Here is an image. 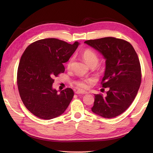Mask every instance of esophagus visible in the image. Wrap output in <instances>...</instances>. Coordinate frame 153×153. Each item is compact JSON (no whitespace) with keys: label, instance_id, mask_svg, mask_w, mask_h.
Wrapping results in <instances>:
<instances>
[{"label":"esophagus","instance_id":"1","mask_svg":"<svg viewBox=\"0 0 153 153\" xmlns=\"http://www.w3.org/2000/svg\"><path fill=\"white\" fill-rule=\"evenodd\" d=\"M75 93H76V94H87V92L84 91H76L75 92Z\"/></svg>","mask_w":153,"mask_h":153}]
</instances>
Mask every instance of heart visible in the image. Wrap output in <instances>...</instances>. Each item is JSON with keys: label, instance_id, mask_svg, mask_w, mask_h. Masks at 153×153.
<instances>
[{"label": "heart", "instance_id": "b5f03b06", "mask_svg": "<svg viewBox=\"0 0 153 153\" xmlns=\"http://www.w3.org/2000/svg\"><path fill=\"white\" fill-rule=\"evenodd\" d=\"M82 57L84 59L85 62L89 65V66L92 64H94L96 65L98 62L99 58L98 55H97L94 51H92L89 49H86L84 52H82ZM73 59H71L70 61H69L68 66H69L71 63ZM91 82V80L90 79H84V78H82V79L78 80L75 81V84L76 85V87L80 88V89H85L87 87L88 84Z\"/></svg>", "mask_w": 153, "mask_h": 153}]
</instances>
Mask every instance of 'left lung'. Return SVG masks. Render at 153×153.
<instances>
[{
	"label": "left lung",
	"instance_id": "obj_1",
	"mask_svg": "<svg viewBox=\"0 0 153 153\" xmlns=\"http://www.w3.org/2000/svg\"><path fill=\"white\" fill-rule=\"evenodd\" d=\"M84 43L98 51L106 60L101 84L108 91L105 97L94 94L92 112L107 119L117 117L131 105L139 89L142 75L138 55L128 41L113 37Z\"/></svg>",
	"mask_w": 153,
	"mask_h": 153
}]
</instances>
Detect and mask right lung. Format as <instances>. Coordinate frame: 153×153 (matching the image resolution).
I'll return each instance as SVG.
<instances>
[{
  "label": "right lung",
  "mask_w": 153,
  "mask_h": 153,
  "mask_svg": "<svg viewBox=\"0 0 153 153\" xmlns=\"http://www.w3.org/2000/svg\"><path fill=\"white\" fill-rule=\"evenodd\" d=\"M80 43L73 45L55 38L32 43L22 54L17 73V84L25 107L40 119H52L62 115L74 96L70 88L58 93L52 84L54 76L64 73Z\"/></svg>",
  "instance_id": "add662e5"
}]
</instances>
